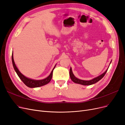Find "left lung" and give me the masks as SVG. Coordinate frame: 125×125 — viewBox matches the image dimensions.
Masks as SVG:
<instances>
[{
  "label": "left lung",
  "instance_id": "1",
  "mask_svg": "<svg viewBox=\"0 0 125 125\" xmlns=\"http://www.w3.org/2000/svg\"><path fill=\"white\" fill-rule=\"evenodd\" d=\"M111 62H112V61L111 62L110 64H111ZM108 69V68H107L106 70V71L104 72V73L101 74V75H99V76L96 77V78H94L92 79V80H81V79H79L75 77L74 76V75L73 74V71H72L71 67L70 68V69L69 75H70V77L71 80L73 81V82L75 83L80 84H82V85H92V84L95 83H96L99 81H100L101 79L103 78V77L105 75V74H106V72H107Z\"/></svg>",
  "mask_w": 125,
  "mask_h": 125
}]
</instances>
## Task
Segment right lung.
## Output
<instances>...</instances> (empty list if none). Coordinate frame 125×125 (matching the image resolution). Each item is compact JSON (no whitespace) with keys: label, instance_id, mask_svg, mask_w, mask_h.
I'll return each mask as SVG.
<instances>
[{"label":"right lung","instance_id":"obj_1","mask_svg":"<svg viewBox=\"0 0 125 125\" xmlns=\"http://www.w3.org/2000/svg\"><path fill=\"white\" fill-rule=\"evenodd\" d=\"M12 65H13V67L14 68V69L15 71H16V73L18 74L19 77L20 78V79L22 81V82H23L26 86L29 87V88H38V87L43 86L44 85H46L47 83H48L51 81V79L52 78V73H53V70L56 65L55 66L54 68L52 69L51 73L47 78H45L44 79H42V80H34V79H32L26 77L23 74H22L20 73V71L19 70V69H18V68L17 67L16 64H15V62H14L13 52L12 54Z\"/></svg>","mask_w":125,"mask_h":125}]
</instances>
